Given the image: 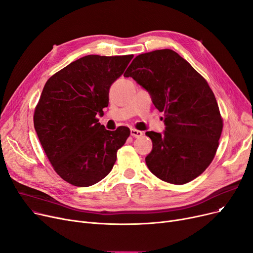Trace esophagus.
Masks as SVG:
<instances>
[{"instance_id":"esophagus-1","label":"esophagus","mask_w":253,"mask_h":253,"mask_svg":"<svg viewBox=\"0 0 253 253\" xmlns=\"http://www.w3.org/2000/svg\"><path fill=\"white\" fill-rule=\"evenodd\" d=\"M130 134L133 137H140V136H142V134H144V132L140 130H136V129L132 128V129H130Z\"/></svg>"}]
</instances>
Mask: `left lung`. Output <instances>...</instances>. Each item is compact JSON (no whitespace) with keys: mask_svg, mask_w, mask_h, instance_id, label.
I'll return each mask as SVG.
<instances>
[{"mask_svg":"<svg viewBox=\"0 0 253 253\" xmlns=\"http://www.w3.org/2000/svg\"><path fill=\"white\" fill-rule=\"evenodd\" d=\"M124 76L148 91L153 104L164 113L163 133L146 132L153 142L146 157L149 169L175 185L199 177L215 156L223 127L206 80L171 49L139 54Z\"/></svg>","mask_w":253,"mask_h":253,"instance_id":"1","label":"left lung"}]
</instances>
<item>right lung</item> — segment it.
<instances>
[{
  "label": "right lung",
  "instance_id": "add662e5",
  "mask_svg": "<svg viewBox=\"0 0 253 253\" xmlns=\"http://www.w3.org/2000/svg\"><path fill=\"white\" fill-rule=\"evenodd\" d=\"M132 58L89 54L53 74L43 87L34 127L53 169L71 185L87 187L105 178L130 134L122 126L106 130L96 116L103 114L109 87Z\"/></svg>",
  "mask_w": 253,
  "mask_h": 253
}]
</instances>
